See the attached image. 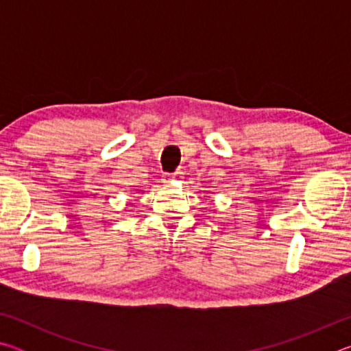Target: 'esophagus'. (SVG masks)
Here are the masks:
<instances>
[{
  "mask_svg": "<svg viewBox=\"0 0 351 351\" xmlns=\"http://www.w3.org/2000/svg\"><path fill=\"white\" fill-rule=\"evenodd\" d=\"M176 178H178L176 173H173V175H171V173H165L164 178H162V181H164V182H173V181L176 180Z\"/></svg>",
  "mask_w": 351,
  "mask_h": 351,
  "instance_id": "34e87169",
  "label": "esophagus"
}]
</instances>
